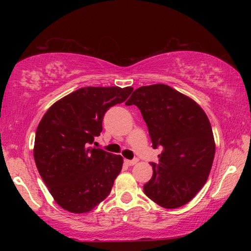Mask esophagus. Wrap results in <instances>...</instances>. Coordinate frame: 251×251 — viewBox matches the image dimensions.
<instances>
[{"label":"esophagus","mask_w":251,"mask_h":251,"mask_svg":"<svg viewBox=\"0 0 251 251\" xmlns=\"http://www.w3.org/2000/svg\"><path fill=\"white\" fill-rule=\"evenodd\" d=\"M125 163H126L127 165H129V166H134V165H136V164L138 163V159H137V158H135V159H131V160L126 159V160H125Z\"/></svg>","instance_id":"obj_1"}]
</instances>
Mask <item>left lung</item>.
Masks as SVG:
<instances>
[{"instance_id":"left-lung-1","label":"left lung","mask_w":251,"mask_h":251,"mask_svg":"<svg viewBox=\"0 0 251 251\" xmlns=\"http://www.w3.org/2000/svg\"><path fill=\"white\" fill-rule=\"evenodd\" d=\"M126 105L137 106L152 147L163 148L158 163H151L154 172L144 193L164 208L181 207L206 184L214 161L216 145L206 113L165 84L137 88Z\"/></svg>"}]
</instances>
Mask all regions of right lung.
Returning <instances> with one entry per match:
<instances>
[{
	"label": "right lung",
	"instance_id": "right-lung-1",
	"mask_svg": "<svg viewBox=\"0 0 251 251\" xmlns=\"http://www.w3.org/2000/svg\"><path fill=\"white\" fill-rule=\"evenodd\" d=\"M133 87H83L54 103L35 134L34 159L42 179L63 209L84 214L108 196L123 157L91 147L104 114Z\"/></svg>",
	"mask_w": 251,
	"mask_h": 251
}]
</instances>
